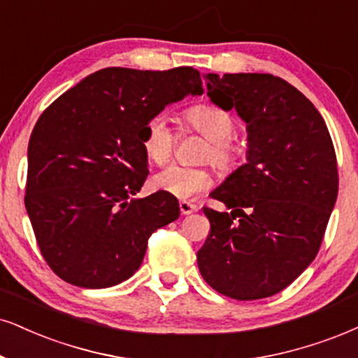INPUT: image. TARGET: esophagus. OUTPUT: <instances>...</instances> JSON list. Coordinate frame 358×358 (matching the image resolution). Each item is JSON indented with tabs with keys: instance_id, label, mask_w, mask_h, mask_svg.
<instances>
[{
	"instance_id": "34e87169",
	"label": "esophagus",
	"mask_w": 358,
	"mask_h": 358,
	"mask_svg": "<svg viewBox=\"0 0 358 358\" xmlns=\"http://www.w3.org/2000/svg\"><path fill=\"white\" fill-rule=\"evenodd\" d=\"M179 209H180V214H182V215H189V214L196 213L197 207L191 204V202H187V201H180L179 202Z\"/></svg>"
}]
</instances>
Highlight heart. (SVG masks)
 Wrapping results in <instances>:
<instances>
[{"label": "heart", "mask_w": 358, "mask_h": 358, "mask_svg": "<svg viewBox=\"0 0 358 358\" xmlns=\"http://www.w3.org/2000/svg\"><path fill=\"white\" fill-rule=\"evenodd\" d=\"M184 124L209 139L202 159H207L217 169L227 172L236 167L241 157V145L234 134L237 122L231 113L214 104H196L184 113ZM143 148L154 164H166L176 148V132L164 116L149 119L143 131ZM213 184V176L206 167L172 164L154 176V186L159 191L179 199H191Z\"/></svg>", "instance_id": "1"}]
</instances>
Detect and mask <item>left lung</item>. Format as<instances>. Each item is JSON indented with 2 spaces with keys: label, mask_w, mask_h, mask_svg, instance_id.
<instances>
[{
  "label": "left lung",
  "mask_w": 358,
  "mask_h": 358,
  "mask_svg": "<svg viewBox=\"0 0 358 358\" xmlns=\"http://www.w3.org/2000/svg\"><path fill=\"white\" fill-rule=\"evenodd\" d=\"M207 96L247 124V162L204 207L209 236L197 252L204 280L237 301L271 297L319 252L337 201L335 149L324 117L297 87L272 74H207Z\"/></svg>",
  "instance_id": "8db88e82"
}]
</instances>
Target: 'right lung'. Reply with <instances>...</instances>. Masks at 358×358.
I'll return each instance as SVG.
<instances>
[{
  "mask_svg": "<svg viewBox=\"0 0 358 358\" xmlns=\"http://www.w3.org/2000/svg\"><path fill=\"white\" fill-rule=\"evenodd\" d=\"M202 92L194 68H106L44 109L29 138L24 206L57 277L104 289L138 271L151 234L179 217L171 194L134 197L149 174L144 126Z\"/></svg>",
  "mask_w": 358,
  "mask_h": 358,
  "instance_id": "obj_1",
  "label": "right lung"
}]
</instances>
